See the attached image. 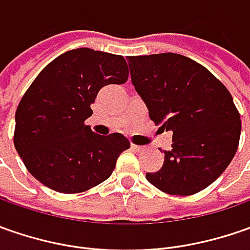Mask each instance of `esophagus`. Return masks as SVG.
<instances>
[{"mask_svg": "<svg viewBox=\"0 0 250 250\" xmlns=\"http://www.w3.org/2000/svg\"><path fill=\"white\" fill-rule=\"evenodd\" d=\"M130 147L135 150V151H143V150H145V147H143V146H139V145H133V143L130 145Z\"/></svg>", "mask_w": 250, "mask_h": 250, "instance_id": "1", "label": "esophagus"}]
</instances>
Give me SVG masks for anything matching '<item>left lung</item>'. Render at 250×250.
<instances>
[{
    "label": "left lung",
    "instance_id": "obj_1",
    "mask_svg": "<svg viewBox=\"0 0 250 250\" xmlns=\"http://www.w3.org/2000/svg\"><path fill=\"white\" fill-rule=\"evenodd\" d=\"M130 81L159 129L172 132L151 185L188 196L211 185L235 156L241 118L231 93L213 73L181 54L129 57Z\"/></svg>",
    "mask_w": 250,
    "mask_h": 250
}]
</instances>
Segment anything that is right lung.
<instances>
[{
	"instance_id": "add662e5",
	"label": "right lung",
	"mask_w": 250,
	"mask_h": 250,
	"mask_svg": "<svg viewBox=\"0 0 250 250\" xmlns=\"http://www.w3.org/2000/svg\"><path fill=\"white\" fill-rule=\"evenodd\" d=\"M122 55L76 48L37 75L15 114V149L27 171L47 188L79 193L110 178L130 143L121 133L103 136L84 124L97 93L128 81Z\"/></svg>"
}]
</instances>
